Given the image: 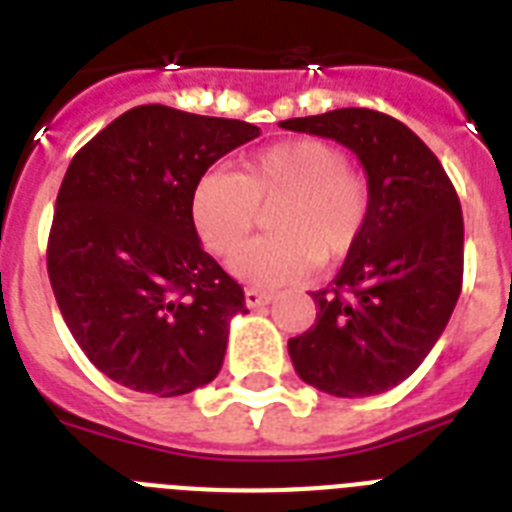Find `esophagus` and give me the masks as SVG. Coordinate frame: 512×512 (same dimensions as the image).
<instances>
[{"mask_svg":"<svg viewBox=\"0 0 512 512\" xmlns=\"http://www.w3.org/2000/svg\"><path fill=\"white\" fill-rule=\"evenodd\" d=\"M273 300L271 292H260V289L249 287L247 292H244V303H247V308H252V311H257V308H263V305H268Z\"/></svg>","mask_w":512,"mask_h":512,"instance_id":"1","label":"esophagus"}]
</instances>
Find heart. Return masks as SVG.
<instances>
[{
	"label": "heart",
	"mask_w": 512,
	"mask_h": 512,
	"mask_svg": "<svg viewBox=\"0 0 512 512\" xmlns=\"http://www.w3.org/2000/svg\"><path fill=\"white\" fill-rule=\"evenodd\" d=\"M268 206L274 236L240 253L259 209ZM369 207L366 177L350 170L340 146L321 138L273 143L249 156L239 175H201L191 193V217L204 247L217 257L238 251L233 273L265 287L300 279L319 260L335 263L350 255L364 236Z\"/></svg>",
	"instance_id": "obj_1"
}]
</instances>
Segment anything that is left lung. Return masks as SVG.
I'll return each mask as SVG.
<instances>
[{
  "label": "left lung",
  "instance_id": "left-lung-1",
  "mask_svg": "<svg viewBox=\"0 0 512 512\" xmlns=\"http://www.w3.org/2000/svg\"><path fill=\"white\" fill-rule=\"evenodd\" d=\"M281 127L350 148L372 193L364 236L337 279L311 292L316 324L289 340V358L329 396H377L404 382L449 324L462 289L460 199L436 154L393 116L337 108Z\"/></svg>",
  "mask_w": 512,
  "mask_h": 512
}]
</instances>
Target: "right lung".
<instances>
[{
    "label": "right lung",
    "mask_w": 512,
    "mask_h": 512,
    "mask_svg": "<svg viewBox=\"0 0 512 512\" xmlns=\"http://www.w3.org/2000/svg\"><path fill=\"white\" fill-rule=\"evenodd\" d=\"M257 135L249 122L154 103L114 119L68 164L47 273L84 356L124 388L183 396L220 372L244 289L201 249L191 193Z\"/></svg>",
    "instance_id": "1"
}]
</instances>
